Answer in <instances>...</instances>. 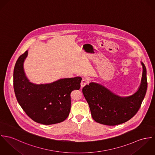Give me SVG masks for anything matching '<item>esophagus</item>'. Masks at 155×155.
I'll list each match as a JSON object with an SVG mask.
<instances>
[{"label":"esophagus","mask_w":155,"mask_h":155,"mask_svg":"<svg viewBox=\"0 0 155 155\" xmlns=\"http://www.w3.org/2000/svg\"><path fill=\"white\" fill-rule=\"evenodd\" d=\"M88 83H89V81L88 80H87L86 78L83 79L81 82V87H84L86 85L88 84Z\"/></svg>","instance_id":"34e87169"}]
</instances>
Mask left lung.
I'll list each match as a JSON object with an SVG mask.
<instances>
[{"instance_id": "left-lung-1", "label": "left lung", "mask_w": 155, "mask_h": 155, "mask_svg": "<svg viewBox=\"0 0 155 155\" xmlns=\"http://www.w3.org/2000/svg\"><path fill=\"white\" fill-rule=\"evenodd\" d=\"M141 85L132 96L121 97L103 86L91 83L83 88L93 120L106 125H116L132 118L139 110L145 97L147 81L146 68L143 63Z\"/></svg>"}]
</instances>
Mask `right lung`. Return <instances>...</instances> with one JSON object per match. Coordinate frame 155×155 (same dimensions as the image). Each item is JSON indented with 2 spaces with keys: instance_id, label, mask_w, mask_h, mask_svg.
Instances as JSON below:
<instances>
[{
  "instance_id": "add662e5",
  "label": "right lung",
  "mask_w": 155,
  "mask_h": 155,
  "mask_svg": "<svg viewBox=\"0 0 155 155\" xmlns=\"http://www.w3.org/2000/svg\"><path fill=\"white\" fill-rule=\"evenodd\" d=\"M27 54L25 51L18 58L14 70V88L18 102L36 122L51 125L65 120L71 110V93L80 89L82 78H63L46 84L31 83L23 69Z\"/></svg>"
}]
</instances>
